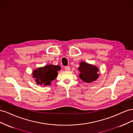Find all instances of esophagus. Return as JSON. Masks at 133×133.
<instances>
[{
	"instance_id": "34e87169",
	"label": "esophagus",
	"mask_w": 133,
	"mask_h": 133,
	"mask_svg": "<svg viewBox=\"0 0 133 133\" xmlns=\"http://www.w3.org/2000/svg\"><path fill=\"white\" fill-rule=\"evenodd\" d=\"M64 69H65V70L66 71H69V70H70V68L69 66H65V68H64Z\"/></svg>"
}]
</instances>
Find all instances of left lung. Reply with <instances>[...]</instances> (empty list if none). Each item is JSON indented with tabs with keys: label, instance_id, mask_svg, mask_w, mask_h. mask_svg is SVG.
<instances>
[{
	"label": "left lung",
	"instance_id": "8db88e82",
	"mask_svg": "<svg viewBox=\"0 0 133 133\" xmlns=\"http://www.w3.org/2000/svg\"><path fill=\"white\" fill-rule=\"evenodd\" d=\"M78 70L80 71L79 78L84 82L91 83L95 81L99 77L98 68L85 62L80 63Z\"/></svg>",
	"mask_w": 133,
	"mask_h": 133
}]
</instances>
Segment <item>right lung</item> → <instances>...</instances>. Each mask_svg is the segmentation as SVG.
Returning <instances> with one entry per match:
<instances>
[{
    "instance_id": "right-lung-1",
    "label": "right lung",
    "mask_w": 133,
    "mask_h": 133,
    "mask_svg": "<svg viewBox=\"0 0 133 133\" xmlns=\"http://www.w3.org/2000/svg\"><path fill=\"white\" fill-rule=\"evenodd\" d=\"M61 68L59 65L49 64L37 68L34 70L32 73L38 85H50L51 82L57 77L58 71Z\"/></svg>"
}]
</instances>
